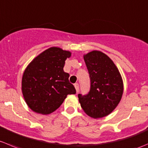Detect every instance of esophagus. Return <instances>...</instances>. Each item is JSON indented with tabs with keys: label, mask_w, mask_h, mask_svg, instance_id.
Segmentation results:
<instances>
[{
	"label": "esophagus",
	"mask_w": 148,
	"mask_h": 148,
	"mask_svg": "<svg viewBox=\"0 0 148 148\" xmlns=\"http://www.w3.org/2000/svg\"><path fill=\"white\" fill-rule=\"evenodd\" d=\"M74 86H75V88L76 92H78V90H79V84L78 83H75Z\"/></svg>",
	"instance_id": "obj_1"
}]
</instances>
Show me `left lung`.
<instances>
[{
  "label": "left lung",
  "mask_w": 148,
  "mask_h": 148,
  "mask_svg": "<svg viewBox=\"0 0 148 148\" xmlns=\"http://www.w3.org/2000/svg\"><path fill=\"white\" fill-rule=\"evenodd\" d=\"M90 80L86 95L78 94L82 109L90 117L101 118L116 107L123 93V82L113 61L100 51L83 57Z\"/></svg>",
  "instance_id": "1"
}]
</instances>
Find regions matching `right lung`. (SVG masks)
<instances>
[{
	"label": "right lung",
	"instance_id": "1",
	"mask_svg": "<svg viewBox=\"0 0 148 148\" xmlns=\"http://www.w3.org/2000/svg\"><path fill=\"white\" fill-rule=\"evenodd\" d=\"M71 55L59 47L49 48L26 68L21 88L25 101L34 112L49 114L60 106L68 94H75L70 75L63 71L65 61Z\"/></svg>",
	"mask_w": 148,
	"mask_h": 148
}]
</instances>
